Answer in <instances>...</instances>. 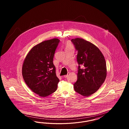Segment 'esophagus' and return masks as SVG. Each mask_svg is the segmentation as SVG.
Masks as SVG:
<instances>
[{
    "mask_svg": "<svg viewBox=\"0 0 129 129\" xmlns=\"http://www.w3.org/2000/svg\"><path fill=\"white\" fill-rule=\"evenodd\" d=\"M70 75V73H68V74L66 75H65L64 77V78H67L68 76H69V75Z\"/></svg>",
    "mask_w": 129,
    "mask_h": 129,
    "instance_id": "esophagus-1",
    "label": "esophagus"
}]
</instances>
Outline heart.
I'll use <instances>...</instances> for the list:
<instances>
[{"label": "heart", "instance_id": "b5f03b06", "mask_svg": "<svg viewBox=\"0 0 129 129\" xmlns=\"http://www.w3.org/2000/svg\"><path fill=\"white\" fill-rule=\"evenodd\" d=\"M73 45L70 41H68L66 44V49L73 48Z\"/></svg>", "mask_w": 129, "mask_h": 129}]
</instances>
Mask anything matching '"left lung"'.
Returning a JSON list of instances; mask_svg holds the SVG:
<instances>
[{
	"label": "left lung",
	"instance_id": "obj_1",
	"mask_svg": "<svg viewBox=\"0 0 129 129\" xmlns=\"http://www.w3.org/2000/svg\"><path fill=\"white\" fill-rule=\"evenodd\" d=\"M71 42L78 51V79L73 85L78 94L88 96L98 91L105 81L107 75L106 60L101 51L93 43L79 38ZM84 67L80 69L79 66Z\"/></svg>",
	"mask_w": 129,
	"mask_h": 129
}]
</instances>
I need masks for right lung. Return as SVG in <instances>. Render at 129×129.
Instances as JSON below:
<instances>
[{
	"label": "right lung",
	"instance_id": "obj_1",
	"mask_svg": "<svg viewBox=\"0 0 129 129\" xmlns=\"http://www.w3.org/2000/svg\"><path fill=\"white\" fill-rule=\"evenodd\" d=\"M57 38L44 41L33 47L24 60L22 75L28 86L41 97L52 94L59 80L53 59L59 44Z\"/></svg>",
	"mask_w": 129,
	"mask_h": 129
}]
</instances>
